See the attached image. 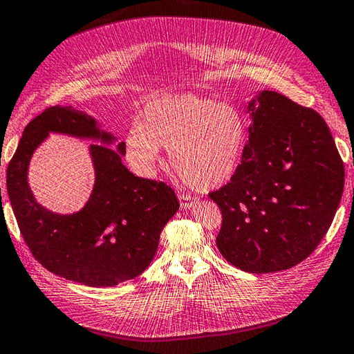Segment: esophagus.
I'll return each mask as SVG.
<instances>
[{
	"instance_id": "obj_1",
	"label": "esophagus",
	"mask_w": 354,
	"mask_h": 354,
	"mask_svg": "<svg viewBox=\"0 0 354 354\" xmlns=\"http://www.w3.org/2000/svg\"><path fill=\"white\" fill-rule=\"evenodd\" d=\"M179 203H180V208L183 209H190L193 208L197 199H194V197H190V196H184V194H179Z\"/></svg>"
}]
</instances>
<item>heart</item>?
<instances>
[{
    "instance_id": "1",
    "label": "heart",
    "mask_w": 354,
    "mask_h": 354,
    "mask_svg": "<svg viewBox=\"0 0 354 354\" xmlns=\"http://www.w3.org/2000/svg\"><path fill=\"white\" fill-rule=\"evenodd\" d=\"M248 122L236 106L192 92L161 95L145 105L142 123L125 136V157L138 175L153 176L160 147L178 175L197 190H214L241 164Z\"/></svg>"
}]
</instances>
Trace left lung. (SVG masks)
<instances>
[{"label": "left lung", "mask_w": 354, "mask_h": 354, "mask_svg": "<svg viewBox=\"0 0 354 354\" xmlns=\"http://www.w3.org/2000/svg\"><path fill=\"white\" fill-rule=\"evenodd\" d=\"M249 142L236 174L209 193L223 223L217 248L248 273L300 264L330 227L344 190V162L319 114L262 90L249 102Z\"/></svg>", "instance_id": "1"}]
</instances>
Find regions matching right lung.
Returning a JSON list of instances; mask_svg holds the SVG:
<instances>
[{
  "mask_svg": "<svg viewBox=\"0 0 354 354\" xmlns=\"http://www.w3.org/2000/svg\"><path fill=\"white\" fill-rule=\"evenodd\" d=\"M49 132L102 143L89 148L95 169L93 194L73 215L44 209L28 185L32 153ZM116 140L84 111L49 106L24 129L7 167V193L32 257L51 273L96 288L142 274L157 253L162 227L179 209L169 185L134 176L123 166V142L116 151L106 147Z\"/></svg>",
  "mask_w": 354,
  "mask_h": 354,
  "instance_id": "right-lung-1",
  "label": "right lung"
}]
</instances>
